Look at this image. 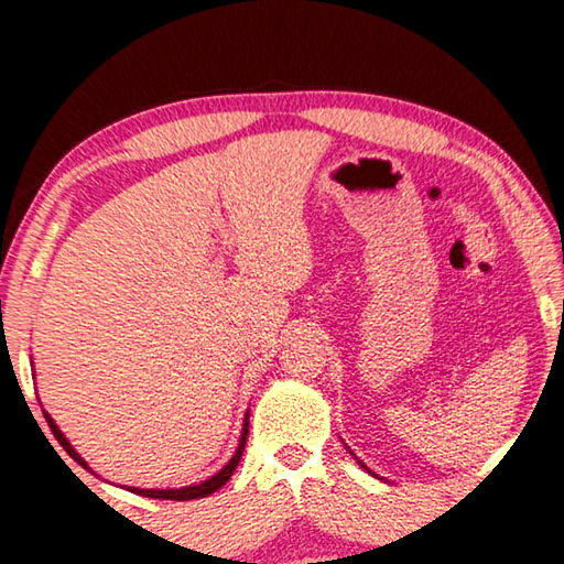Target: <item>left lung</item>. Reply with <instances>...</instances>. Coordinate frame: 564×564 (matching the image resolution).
Masks as SVG:
<instances>
[{
    "mask_svg": "<svg viewBox=\"0 0 564 564\" xmlns=\"http://www.w3.org/2000/svg\"><path fill=\"white\" fill-rule=\"evenodd\" d=\"M358 465H360V467H362V470H368V467H366V465H362V463H360V460H358ZM368 473H370V470H368ZM370 475H373V473H370Z\"/></svg>",
    "mask_w": 564,
    "mask_h": 564,
    "instance_id": "8db88e82",
    "label": "left lung"
}]
</instances>
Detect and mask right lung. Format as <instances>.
<instances>
[{
	"instance_id": "add662e5",
	"label": "right lung",
	"mask_w": 564,
	"mask_h": 564,
	"mask_svg": "<svg viewBox=\"0 0 564 564\" xmlns=\"http://www.w3.org/2000/svg\"><path fill=\"white\" fill-rule=\"evenodd\" d=\"M44 417H46V423H50L54 437H56V441H59V445L64 447V451L69 453L76 463L84 465V467H87V470H89V465L84 463V457H82L79 453H76L74 447L69 445V441H66L64 433L59 431V427H56V423H54V420L50 417V413H44ZM246 441H248V413H246V420H243V433H241V441H238L236 453H234L231 460H228V463L224 465V470H218L214 477H208V480H204V482L191 485V488H181V490H141V488H131V492L144 495V498H156V500H196V498H206V495H212V492H216L218 488H224V485L228 482V477L234 475L236 465L241 463V455H243Z\"/></svg>"
}]
</instances>
